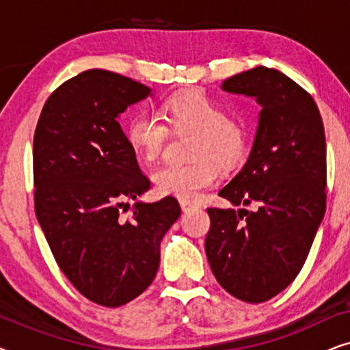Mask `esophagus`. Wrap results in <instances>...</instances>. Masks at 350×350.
<instances>
[{
    "label": "esophagus",
    "instance_id": "1",
    "mask_svg": "<svg viewBox=\"0 0 350 350\" xmlns=\"http://www.w3.org/2000/svg\"><path fill=\"white\" fill-rule=\"evenodd\" d=\"M180 205H181V210H183V212H189V210H193L196 207L194 204L186 202V200H180Z\"/></svg>",
    "mask_w": 350,
    "mask_h": 350
}]
</instances>
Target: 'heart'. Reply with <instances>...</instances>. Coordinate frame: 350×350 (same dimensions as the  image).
<instances>
[{
  "mask_svg": "<svg viewBox=\"0 0 350 350\" xmlns=\"http://www.w3.org/2000/svg\"><path fill=\"white\" fill-rule=\"evenodd\" d=\"M159 117L138 113L127 124L126 138L138 159L152 162L174 135H191L186 157L189 164H165L152 172L156 191L180 200H196L215 183L219 170H231L243 161L248 129L242 119L226 116L221 105L204 92H178L161 105Z\"/></svg>",
  "mask_w": 350,
  "mask_h": 350,
  "instance_id": "heart-1",
  "label": "heart"
}]
</instances>
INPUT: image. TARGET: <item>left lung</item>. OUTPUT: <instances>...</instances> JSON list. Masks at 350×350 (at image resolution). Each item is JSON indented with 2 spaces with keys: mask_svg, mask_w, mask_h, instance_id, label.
<instances>
[{
  "mask_svg": "<svg viewBox=\"0 0 350 350\" xmlns=\"http://www.w3.org/2000/svg\"><path fill=\"white\" fill-rule=\"evenodd\" d=\"M256 97L262 109L250 157L219 191L234 205L208 207L205 253L218 284L245 303H265L299 274L327 208V145L308 90L277 70L256 66L223 83Z\"/></svg>",
  "mask_w": 350,
  "mask_h": 350,
  "instance_id": "obj_1",
  "label": "left lung"
}]
</instances>
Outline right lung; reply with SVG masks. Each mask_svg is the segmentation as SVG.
<instances>
[{"label": "right lung", "mask_w": 350, "mask_h": 350, "mask_svg": "<svg viewBox=\"0 0 350 350\" xmlns=\"http://www.w3.org/2000/svg\"><path fill=\"white\" fill-rule=\"evenodd\" d=\"M151 92L107 70L65 81L46 100L33 137L35 212L52 255L76 290L119 308L154 280L161 241L181 215L172 196L135 202L151 188L118 116Z\"/></svg>", "instance_id": "right-lung-1"}]
</instances>
